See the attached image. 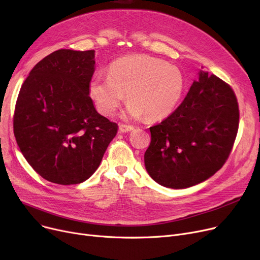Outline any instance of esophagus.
I'll return each mask as SVG.
<instances>
[{
	"instance_id": "obj_1",
	"label": "esophagus",
	"mask_w": 260,
	"mask_h": 260,
	"mask_svg": "<svg viewBox=\"0 0 260 260\" xmlns=\"http://www.w3.org/2000/svg\"><path fill=\"white\" fill-rule=\"evenodd\" d=\"M134 129L133 125H127V124H120L119 125V131L120 133H128Z\"/></svg>"
}]
</instances>
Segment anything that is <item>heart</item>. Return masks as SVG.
<instances>
[{
	"label": "heart",
	"instance_id": "obj_1",
	"mask_svg": "<svg viewBox=\"0 0 260 260\" xmlns=\"http://www.w3.org/2000/svg\"><path fill=\"white\" fill-rule=\"evenodd\" d=\"M184 90L178 67L146 54L122 57L108 66L107 77L94 76L89 95L103 116H113L124 100L131 118L159 120L173 113Z\"/></svg>",
	"mask_w": 260,
	"mask_h": 260
}]
</instances>
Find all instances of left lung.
<instances>
[{
	"label": "left lung",
	"instance_id": "1",
	"mask_svg": "<svg viewBox=\"0 0 260 260\" xmlns=\"http://www.w3.org/2000/svg\"><path fill=\"white\" fill-rule=\"evenodd\" d=\"M176 111L149 127L144 154L148 175L170 188L206 181L230 156L239 123L236 95L225 82L200 71Z\"/></svg>",
	"mask_w": 260,
	"mask_h": 260
}]
</instances>
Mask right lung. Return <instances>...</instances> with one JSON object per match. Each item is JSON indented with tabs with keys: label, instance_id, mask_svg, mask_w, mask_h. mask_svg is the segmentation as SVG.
Listing matches in <instances>:
<instances>
[{
	"label": "right lung",
	"instance_id": "1",
	"mask_svg": "<svg viewBox=\"0 0 260 260\" xmlns=\"http://www.w3.org/2000/svg\"><path fill=\"white\" fill-rule=\"evenodd\" d=\"M94 50L59 49L41 60L20 89L13 133L27 162L47 181L87 180L100 166L118 124L89 97Z\"/></svg>",
	"mask_w": 260,
	"mask_h": 260
}]
</instances>
